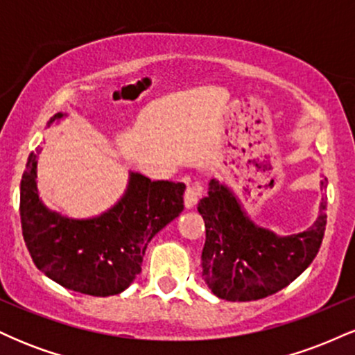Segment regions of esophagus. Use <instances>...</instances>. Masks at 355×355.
<instances>
[{
	"instance_id": "1",
	"label": "esophagus",
	"mask_w": 355,
	"mask_h": 355,
	"mask_svg": "<svg viewBox=\"0 0 355 355\" xmlns=\"http://www.w3.org/2000/svg\"><path fill=\"white\" fill-rule=\"evenodd\" d=\"M198 195H200V187H197V185L187 187L185 195H183V202H185L187 209H191V207L197 205Z\"/></svg>"
}]
</instances>
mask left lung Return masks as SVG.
<instances>
[{
    "label": "left lung",
    "instance_id": "obj_1",
    "mask_svg": "<svg viewBox=\"0 0 355 355\" xmlns=\"http://www.w3.org/2000/svg\"><path fill=\"white\" fill-rule=\"evenodd\" d=\"M327 178L320 182L325 189ZM322 198L315 223L300 234L279 237L257 227L229 187L210 180L209 195L198 202L205 222L203 279L215 295L230 302L268 297L294 282L319 252L327 223Z\"/></svg>",
    "mask_w": 355,
    "mask_h": 355
}]
</instances>
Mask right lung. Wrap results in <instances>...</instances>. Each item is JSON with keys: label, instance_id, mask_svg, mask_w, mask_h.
Listing matches in <instances>:
<instances>
[{"label": "right lung", "instance_id": "1", "mask_svg": "<svg viewBox=\"0 0 355 355\" xmlns=\"http://www.w3.org/2000/svg\"><path fill=\"white\" fill-rule=\"evenodd\" d=\"M63 116L56 113L55 120ZM38 150L28 157L19 187L23 239L35 266L64 288L116 295L141 272L148 242L183 210L185 183L130 173L121 200L100 217L75 220L48 210L36 189Z\"/></svg>", "mask_w": 355, "mask_h": 355}]
</instances>
